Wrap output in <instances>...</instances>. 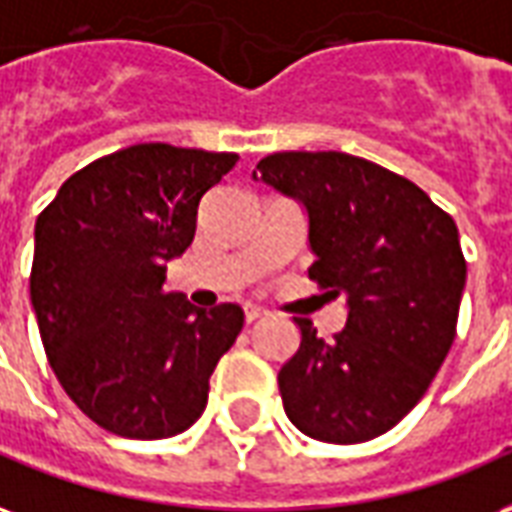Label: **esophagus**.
<instances>
[{"mask_svg": "<svg viewBox=\"0 0 512 512\" xmlns=\"http://www.w3.org/2000/svg\"><path fill=\"white\" fill-rule=\"evenodd\" d=\"M261 316H264V308H259V305H253V302H248L245 305V322H259Z\"/></svg>", "mask_w": 512, "mask_h": 512, "instance_id": "1", "label": "esophagus"}]
</instances>
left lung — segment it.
<instances>
[{"mask_svg":"<svg viewBox=\"0 0 512 512\" xmlns=\"http://www.w3.org/2000/svg\"><path fill=\"white\" fill-rule=\"evenodd\" d=\"M259 177L305 207L308 278L349 305L330 343L294 319L302 341L278 374L283 409L330 445L387 434L453 346L466 283L458 226L414 182L346 152H275Z\"/></svg>","mask_w":512,"mask_h":512,"instance_id":"obj_1","label":"left lung"}]
</instances>
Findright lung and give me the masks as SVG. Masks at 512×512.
Instances as JSON below:
<instances>
[{
	"instance_id": "1",
	"label": "right lung",
	"mask_w": 512,
	"mask_h": 512,
	"mask_svg": "<svg viewBox=\"0 0 512 512\" xmlns=\"http://www.w3.org/2000/svg\"><path fill=\"white\" fill-rule=\"evenodd\" d=\"M234 152L133 144L65 179L37 215L29 294L59 384L92 423L128 439L188 431L245 322L237 302L163 292L201 196Z\"/></svg>"
}]
</instances>
